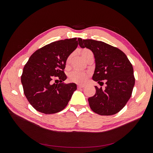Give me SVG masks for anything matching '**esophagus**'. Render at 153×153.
Masks as SVG:
<instances>
[{"label":"esophagus","instance_id":"obj_1","mask_svg":"<svg viewBox=\"0 0 153 153\" xmlns=\"http://www.w3.org/2000/svg\"><path fill=\"white\" fill-rule=\"evenodd\" d=\"M84 87H85V85H77L78 89H81V88H83Z\"/></svg>","mask_w":153,"mask_h":153}]
</instances>
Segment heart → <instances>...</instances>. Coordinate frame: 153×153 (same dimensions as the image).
Here are the masks:
<instances>
[{"instance_id":"obj_1","label":"heart","mask_w":153,"mask_h":153,"mask_svg":"<svg viewBox=\"0 0 153 153\" xmlns=\"http://www.w3.org/2000/svg\"><path fill=\"white\" fill-rule=\"evenodd\" d=\"M81 55L82 56V57L84 58L85 61H88L89 59L94 58V54L92 52L91 50L87 49V48H84L81 51ZM72 54H70L66 60V64H68L72 59ZM89 74L87 73V72H79V71H74L71 72L68 75V77L69 81L72 82H74L76 84H82L85 83L89 77Z\"/></svg>"}]
</instances>
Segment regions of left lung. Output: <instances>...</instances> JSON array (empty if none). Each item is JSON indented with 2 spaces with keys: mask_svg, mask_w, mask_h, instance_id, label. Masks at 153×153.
Returning a JSON list of instances; mask_svg holds the SVG:
<instances>
[{
  "mask_svg": "<svg viewBox=\"0 0 153 153\" xmlns=\"http://www.w3.org/2000/svg\"><path fill=\"white\" fill-rule=\"evenodd\" d=\"M79 45L94 53L95 69L92 79L98 83L106 80L105 89L95 86V95L88 99L91 108L100 115L118 113L131 96L135 82L132 64L122 51L103 42L81 39Z\"/></svg>",
  "mask_w": 153,
  "mask_h": 153,
  "instance_id": "8db88e82",
  "label": "left lung"
}]
</instances>
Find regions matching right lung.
<instances>
[{"instance_id":"obj_1","label":"right lung","mask_w":153,"mask_h":153,"mask_svg":"<svg viewBox=\"0 0 153 153\" xmlns=\"http://www.w3.org/2000/svg\"><path fill=\"white\" fill-rule=\"evenodd\" d=\"M81 39L59 40L39 48L24 66L21 76L24 94L37 111L53 114L67 106L77 89L76 84H53L52 79L58 76L61 82L66 79L64 69L67 58L76 49Z\"/></svg>"}]
</instances>
